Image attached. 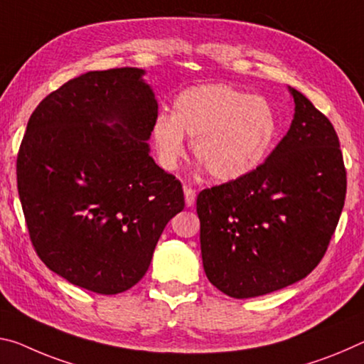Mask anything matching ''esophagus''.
Segmentation results:
<instances>
[{
  "label": "esophagus",
  "mask_w": 364,
  "mask_h": 364,
  "mask_svg": "<svg viewBox=\"0 0 364 364\" xmlns=\"http://www.w3.org/2000/svg\"><path fill=\"white\" fill-rule=\"evenodd\" d=\"M183 191H184V203H186V207H193L196 203V191L189 186H184Z\"/></svg>",
  "instance_id": "esophagus-1"
}]
</instances>
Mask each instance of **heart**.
Segmentation results:
<instances>
[{"label": "heart", "instance_id": "b5f03b06", "mask_svg": "<svg viewBox=\"0 0 364 364\" xmlns=\"http://www.w3.org/2000/svg\"><path fill=\"white\" fill-rule=\"evenodd\" d=\"M183 136L191 139L194 159L217 183L251 175L264 164L277 137V117L262 97L225 84L183 90L171 117L159 114L152 141L165 170H175L184 155Z\"/></svg>", "mask_w": 364, "mask_h": 364}]
</instances>
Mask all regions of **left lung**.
Returning <instances> with one entry per match:
<instances>
[{
	"label": "left lung",
	"instance_id": "left-lung-1",
	"mask_svg": "<svg viewBox=\"0 0 364 364\" xmlns=\"http://www.w3.org/2000/svg\"><path fill=\"white\" fill-rule=\"evenodd\" d=\"M288 90L295 117L267 160L196 203L205 275L232 298L267 295L313 272L345 204L337 132L301 92Z\"/></svg>",
	"mask_w": 364,
	"mask_h": 364
}]
</instances>
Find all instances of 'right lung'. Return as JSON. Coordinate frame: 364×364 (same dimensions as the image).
Segmentation results:
<instances>
[{
  "instance_id": "right-lung-1",
  "label": "right lung",
  "mask_w": 364,
  "mask_h": 364,
  "mask_svg": "<svg viewBox=\"0 0 364 364\" xmlns=\"http://www.w3.org/2000/svg\"><path fill=\"white\" fill-rule=\"evenodd\" d=\"M139 68L89 71L38 103L17 189L38 257L100 295L129 290L184 209L181 183L149 155L159 103Z\"/></svg>"
}]
</instances>
